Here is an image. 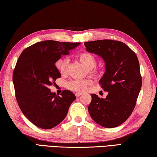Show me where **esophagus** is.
I'll use <instances>...</instances> for the list:
<instances>
[{
  "mask_svg": "<svg viewBox=\"0 0 157 157\" xmlns=\"http://www.w3.org/2000/svg\"><path fill=\"white\" fill-rule=\"evenodd\" d=\"M81 94H82V92H76V93H75V95H76V97L81 96Z\"/></svg>",
  "mask_w": 157,
  "mask_h": 157,
  "instance_id": "1",
  "label": "esophagus"
}]
</instances>
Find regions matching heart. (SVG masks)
Listing matches in <instances>:
<instances>
[{
  "label": "heart",
  "instance_id": "obj_1",
  "mask_svg": "<svg viewBox=\"0 0 157 157\" xmlns=\"http://www.w3.org/2000/svg\"><path fill=\"white\" fill-rule=\"evenodd\" d=\"M78 58L81 63L88 69V71L90 74L94 76L99 75L100 73L99 71L94 67L97 64L95 56L90 52H83L78 56ZM68 63L69 60L67 58H60L56 62V68L59 72L64 74L66 72ZM90 83V81L88 79L71 80L67 83V88L74 92H81L86 90Z\"/></svg>",
  "mask_w": 157,
  "mask_h": 157
}]
</instances>
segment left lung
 I'll list each match as a JSON object with an SVG mask.
<instances>
[{
	"label": "left lung",
	"mask_w": 157,
	"mask_h": 157,
	"mask_svg": "<svg viewBox=\"0 0 157 157\" xmlns=\"http://www.w3.org/2000/svg\"><path fill=\"white\" fill-rule=\"evenodd\" d=\"M87 51L105 63V73L99 83L108 92L105 99L92 94L88 111L94 122L105 128L122 124L133 112L142 86L137 56L119 41L103 40L84 43Z\"/></svg>",
	"instance_id": "8db88e82"
}]
</instances>
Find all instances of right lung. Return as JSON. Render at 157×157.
I'll list each match as a JSON object with an SVG mask.
<instances>
[{"label": "right lung", "instance_id": "add662e5", "mask_svg": "<svg viewBox=\"0 0 157 157\" xmlns=\"http://www.w3.org/2000/svg\"><path fill=\"white\" fill-rule=\"evenodd\" d=\"M80 44L42 41L25 48L18 59L12 77L15 96L23 113L37 127L49 129L60 124L76 99L71 91L58 96L48 87L61 76L56 62Z\"/></svg>", "mask_w": 157, "mask_h": 157}]
</instances>
